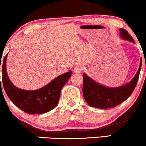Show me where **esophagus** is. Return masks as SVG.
Wrapping results in <instances>:
<instances>
[{"label": "esophagus", "mask_w": 146, "mask_h": 146, "mask_svg": "<svg viewBox=\"0 0 146 146\" xmlns=\"http://www.w3.org/2000/svg\"><path fill=\"white\" fill-rule=\"evenodd\" d=\"M82 71H83V67L82 66H80V65L75 66L74 68V72H75V73H81Z\"/></svg>", "instance_id": "esophagus-1"}]
</instances>
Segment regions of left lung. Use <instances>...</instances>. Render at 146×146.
I'll return each instance as SVG.
<instances>
[{
  "mask_svg": "<svg viewBox=\"0 0 146 146\" xmlns=\"http://www.w3.org/2000/svg\"><path fill=\"white\" fill-rule=\"evenodd\" d=\"M120 35L122 38L135 42L132 37L124 29H120ZM141 68L140 66L137 74L130 82L124 86L117 88H108L95 82L86 74H84L83 79V95L90 106L98 108H113L126 100L135 90L138 82Z\"/></svg>",
  "mask_w": 146,
  "mask_h": 146,
  "instance_id": "left-lung-1",
  "label": "left lung"
}]
</instances>
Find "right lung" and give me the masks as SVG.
<instances>
[{
    "mask_svg": "<svg viewBox=\"0 0 146 146\" xmlns=\"http://www.w3.org/2000/svg\"><path fill=\"white\" fill-rule=\"evenodd\" d=\"M7 56V55L3 59L2 66L1 61L0 68H2L3 87L9 100L20 109L29 114L39 115L53 110L58 104L62 88L71 78L72 72L60 75L38 90H22L15 86L8 78L6 71Z\"/></svg>",
    "mask_w": 146,
    "mask_h": 146,
    "instance_id": "right-lung-1",
    "label": "right lung"
}]
</instances>
